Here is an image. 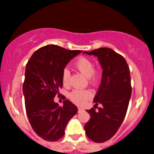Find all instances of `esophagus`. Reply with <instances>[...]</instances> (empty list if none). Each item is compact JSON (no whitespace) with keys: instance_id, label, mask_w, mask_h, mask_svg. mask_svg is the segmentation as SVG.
Returning a JSON list of instances; mask_svg holds the SVG:
<instances>
[{"instance_id":"1","label":"esophagus","mask_w":154,"mask_h":154,"mask_svg":"<svg viewBox=\"0 0 154 154\" xmlns=\"http://www.w3.org/2000/svg\"><path fill=\"white\" fill-rule=\"evenodd\" d=\"M83 111V109H82V108H79L78 109V112H81V111Z\"/></svg>"}]
</instances>
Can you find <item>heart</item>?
Returning <instances> with one entry per match:
<instances>
[{"label":"heart","mask_w":154,"mask_h":154,"mask_svg":"<svg viewBox=\"0 0 154 154\" xmlns=\"http://www.w3.org/2000/svg\"><path fill=\"white\" fill-rule=\"evenodd\" d=\"M75 66L83 75L89 79L91 84H95L98 81L99 74L94 70V65L91 60L85 57H81L76 61ZM70 72L68 69L65 68L62 72V82L63 85H67L69 79ZM92 97V93L89 91L75 89L69 94L72 101L77 105H83Z\"/></svg>","instance_id":"obj_1"}]
</instances>
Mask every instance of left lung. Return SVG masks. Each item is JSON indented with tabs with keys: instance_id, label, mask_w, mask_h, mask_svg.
I'll return each instance as SVG.
<instances>
[{
	"instance_id": "8db88e82",
	"label": "left lung",
	"mask_w": 154,
	"mask_h": 154,
	"mask_svg": "<svg viewBox=\"0 0 154 154\" xmlns=\"http://www.w3.org/2000/svg\"><path fill=\"white\" fill-rule=\"evenodd\" d=\"M83 54L98 58L103 69L100 86L93 102L96 106L102 105L96 111L92 108L86 110L91 119L85 125L89 139L103 143L111 138L122 123L132 93L130 69L126 60L109 48H101Z\"/></svg>"
}]
</instances>
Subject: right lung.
<instances>
[{
  "instance_id": "1",
  "label": "right lung",
  "mask_w": 154,
  "mask_h": 154,
  "mask_svg": "<svg viewBox=\"0 0 154 154\" xmlns=\"http://www.w3.org/2000/svg\"><path fill=\"white\" fill-rule=\"evenodd\" d=\"M82 52L45 45L35 51L26 63L23 84L26 115L35 133L45 140L61 138L69 121L78 111L69 100L59 106L54 97L63 86V70Z\"/></svg>"
}]
</instances>
